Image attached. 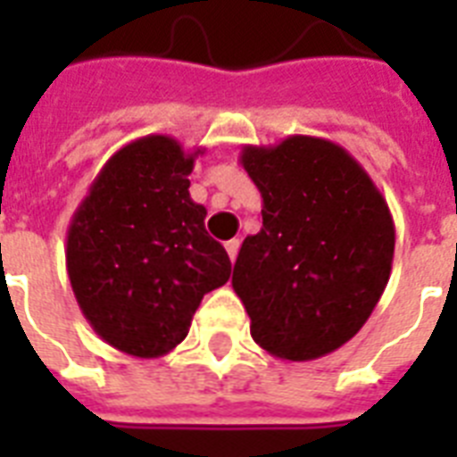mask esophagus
Returning a JSON list of instances; mask_svg holds the SVG:
<instances>
[{
	"instance_id": "34e87169",
	"label": "esophagus",
	"mask_w": 457,
	"mask_h": 457,
	"mask_svg": "<svg viewBox=\"0 0 457 457\" xmlns=\"http://www.w3.org/2000/svg\"><path fill=\"white\" fill-rule=\"evenodd\" d=\"M225 251H228L229 261L235 263L237 253H239V239H229V242H225Z\"/></svg>"
}]
</instances>
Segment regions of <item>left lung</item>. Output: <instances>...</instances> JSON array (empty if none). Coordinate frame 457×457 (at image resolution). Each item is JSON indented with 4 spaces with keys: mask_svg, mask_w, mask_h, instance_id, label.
<instances>
[{
    "mask_svg": "<svg viewBox=\"0 0 457 457\" xmlns=\"http://www.w3.org/2000/svg\"><path fill=\"white\" fill-rule=\"evenodd\" d=\"M239 161L263 199V228L232 272L251 337L282 361L322 358L353 339L386 289L396 244L386 199L329 139L246 145Z\"/></svg>",
    "mask_w": 457,
    "mask_h": 457,
    "instance_id": "obj_1",
    "label": "left lung"
}]
</instances>
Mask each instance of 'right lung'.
<instances>
[{
	"mask_svg": "<svg viewBox=\"0 0 457 457\" xmlns=\"http://www.w3.org/2000/svg\"><path fill=\"white\" fill-rule=\"evenodd\" d=\"M199 154L168 135L135 139L104 163L68 225L66 270L82 315L135 358L170 353L204 294L229 279L228 251L189 196Z\"/></svg>",
	"mask_w": 457,
	"mask_h": 457,
	"instance_id": "1",
	"label": "right lung"
}]
</instances>
